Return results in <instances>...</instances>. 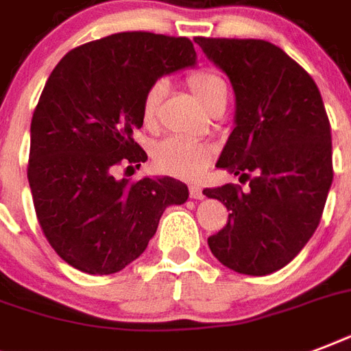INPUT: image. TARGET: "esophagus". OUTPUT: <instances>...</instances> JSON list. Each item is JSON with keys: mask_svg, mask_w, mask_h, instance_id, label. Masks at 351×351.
<instances>
[{"mask_svg": "<svg viewBox=\"0 0 351 351\" xmlns=\"http://www.w3.org/2000/svg\"><path fill=\"white\" fill-rule=\"evenodd\" d=\"M189 195H191V198H195V200H202L204 198L202 187L197 186V184H191V186H189Z\"/></svg>", "mask_w": 351, "mask_h": 351, "instance_id": "1", "label": "esophagus"}]
</instances>
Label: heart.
<instances>
[{
  "label": "heart",
  "mask_w": 351,
  "mask_h": 351,
  "mask_svg": "<svg viewBox=\"0 0 351 351\" xmlns=\"http://www.w3.org/2000/svg\"><path fill=\"white\" fill-rule=\"evenodd\" d=\"M189 87L208 111L228 101V85L222 76L213 71H198L191 74ZM165 89H167L165 80H156L145 90L142 100V120L145 123H153ZM151 158L154 169L160 173L175 176H197L209 164L211 147L208 143L191 138L169 136L154 145Z\"/></svg>",
  "instance_id": "b5f03b06"
}]
</instances>
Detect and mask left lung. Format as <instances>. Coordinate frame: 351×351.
<instances>
[{"instance_id": "obj_1", "label": "left lung", "mask_w": 351, "mask_h": 351, "mask_svg": "<svg viewBox=\"0 0 351 351\" xmlns=\"http://www.w3.org/2000/svg\"><path fill=\"white\" fill-rule=\"evenodd\" d=\"M234 93V127L217 167L250 189L208 187L230 211L208 239L219 262L262 277L293 261L321 222L332 187V132L315 82L280 47L264 40L197 38Z\"/></svg>"}]
</instances>
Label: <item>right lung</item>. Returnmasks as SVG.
<instances>
[{
	"mask_svg": "<svg viewBox=\"0 0 351 351\" xmlns=\"http://www.w3.org/2000/svg\"><path fill=\"white\" fill-rule=\"evenodd\" d=\"M187 38L118 32L67 52L47 80L30 123L29 186L49 244L89 275H111L147 247L169 206L189 197L171 176L114 178L147 160L132 138L142 100L165 74L195 67Z\"/></svg>",
	"mask_w": 351,
	"mask_h": 351,
	"instance_id": "obj_1",
	"label": "right lung"
}]
</instances>
